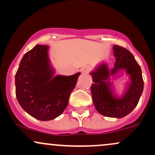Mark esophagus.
Listing matches in <instances>:
<instances>
[{"instance_id": "obj_1", "label": "esophagus", "mask_w": 155, "mask_h": 155, "mask_svg": "<svg viewBox=\"0 0 155 155\" xmlns=\"http://www.w3.org/2000/svg\"><path fill=\"white\" fill-rule=\"evenodd\" d=\"M90 70H91V68H90V66H84L81 68V72L82 74H88L90 71Z\"/></svg>"}]
</instances>
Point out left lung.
<instances>
[{"label":"left lung","mask_w":155,"mask_h":155,"mask_svg":"<svg viewBox=\"0 0 155 155\" xmlns=\"http://www.w3.org/2000/svg\"><path fill=\"white\" fill-rule=\"evenodd\" d=\"M116 58L114 66L111 70L103 63L95 71L92 72L91 92L96 109L102 115L108 117L122 118L134 109L143 90V80L140 65L132 53L118 45L113 47ZM124 69L131 76V83L128 91L121 99L113 97L110 90L108 78L120 70Z\"/></svg>","instance_id":"8db88e82"}]
</instances>
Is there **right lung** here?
<instances>
[{
  "mask_svg": "<svg viewBox=\"0 0 155 155\" xmlns=\"http://www.w3.org/2000/svg\"><path fill=\"white\" fill-rule=\"evenodd\" d=\"M47 50V46L36 45L28 51L15 75L19 105L31 116L41 121L53 120L63 113L80 75L77 73L53 77Z\"/></svg>",
  "mask_w": 155,
  "mask_h": 155,
  "instance_id": "add662e5",
  "label": "right lung"
}]
</instances>
